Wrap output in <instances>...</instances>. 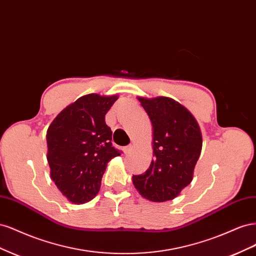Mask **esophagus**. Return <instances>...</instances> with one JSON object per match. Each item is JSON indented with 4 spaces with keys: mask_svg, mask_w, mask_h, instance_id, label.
Here are the masks:
<instances>
[{
    "mask_svg": "<svg viewBox=\"0 0 256 256\" xmlns=\"http://www.w3.org/2000/svg\"><path fill=\"white\" fill-rule=\"evenodd\" d=\"M132 148H134V146H132V145H128V146H126V147H125V154H129L131 150H132Z\"/></svg>",
    "mask_w": 256,
    "mask_h": 256,
    "instance_id": "obj_1",
    "label": "esophagus"
}]
</instances>
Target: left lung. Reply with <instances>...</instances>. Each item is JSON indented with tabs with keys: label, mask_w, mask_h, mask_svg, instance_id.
<instances>
[{
	"label": "left lung",
	"mask_w": 256,
	"mask_h": 256,
	"mask_svg": "<svg viewBox=\"0 0 256 256\" xmlns=\"http://www.w3.org/2000/svg\"><path fill=\"white\" fill-rule=\"evenodd\" d=\"M138 99L152 125L154 160L145 173L132 176V182L146 200L166 202L191 182L202 134L193 115L174 99Z\"/></svg>",
	"instance_id": "obj_1"
}]
</instances>
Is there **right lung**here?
<instances>
[{
    "mask_svg": "<svg viewBox=\"0 0 256 256\" xmlns=\"http://www.w3.org/2000/svg\"><path fill=\"white\" fill-rule=\"evenodd\" d=\"M116 99L118 96H82L65 108L48 128L51 178L72 203L94 198L106 164L122 154L112 146V131L104 120Z\"/></svg>",
    "mask_w": 256,
    "mask_h": 256,
    "instance_id": "add662e5",
    "label": "right lung"
}]
</instances>
